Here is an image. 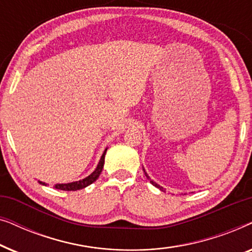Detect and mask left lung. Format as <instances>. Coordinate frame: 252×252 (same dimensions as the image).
Segmentation results:
<instances>
[{
  "label": "left lung",
  "instance_id": "left-lung-1",
  "mask_svg": "<svg viewBox=\"0 0 252 252\" xmlns=\"http://www.w3.org/2000/svg\"><path fill=\"white\" fill-rule=\"evenodd\" d=\"M144 174H146V177L148 178V179H149V177H148V174L146 173V172H144ZM150 182H151V184H153L154 186H155V187H157V188H159L160 189V190H164V189H163V187H160V186H158L157 184H156V182H154L153 180H150Z\"/></svg>",
  "mask_w": 252,
  "mask_h": 252
}]
</instances>
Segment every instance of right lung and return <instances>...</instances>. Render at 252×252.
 Instances as JSON below:
<instances>
[{
    "label": "right lung",
    "mask_w": 252,
    "mask_h": 252,
    "mask_svg": "<svg viewBox=\"0 0 252 252\" xmlns=\"http://www.w3.org/2000/svg\"><path fill=\"white\" fill-rule=\"evenodd\" d=\"M105 153H106V149H105L104 153H103L101 159H99V163L97 165V167H96V170L93 172L91 175H88L87 178L82 179V180L75 181V182H71V184H58V185H55L54 188L60 189V190L71 191V190H79V189H82V188L87 187V186H89V185H92L93 182L97 180V178L99 177V174H101V172L103 170V166H104ZM40 184H42V182H40ZM42 185H44V184H42Z\"/></svg>",
    "instance_id": "obj_1"
}]
</instances>
